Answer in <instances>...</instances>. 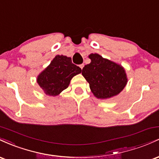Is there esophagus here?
Wrapping results in <instances>:
<instances>
[{
    "mask_svg": "<svg viewBox=\"0 0 159 159\" xmlns=\"http://www.w3.org/2000/svg\"><path fill=\"white\" fill-rule=\"evenodd\" d=\"M79 66H80V68H81V69L84 68V64H81V65H79Z\"/></svg>",
    "mask_w": 159,
    "mask_h": 159,
    "instance_id": "obj_1",
    "label": "esophagus"
}]
</instances>
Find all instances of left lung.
<instances>
[{"label": "left lung", "mask_w": 159, "mask_h": 159, "mask_svg": "<svg viewBox=\"0 0 159 159\" xmlns=\"http://www.w3.org/2000/svg\"><path fill=\"white\" fill-rule=\"evenodd\" d=\"M89 58L91 62L82 69V75L94 96L105 99L119 94L128 81L123 67L98 54H90Z\"/></svg>", "instance_id": "obj_1"}]
</instances>
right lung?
<instances>
[{
  "label": "right lung",
  "mask_w": 159,
  "mask_h": 159,
  "mask_svg": "<svg viewBox=\"0 0 159 159\" xmlns=\"http://www.w3.org/2000/svg\"><path fill=\"white\" fill-rule=\"evenodd\" d=\"M81 69L72 63V58L57 55L37 77V83L46 95L55 96L69 87L70 81Z\"/></svg>",
  "instance_id": "1"
}]
</instances>
